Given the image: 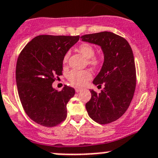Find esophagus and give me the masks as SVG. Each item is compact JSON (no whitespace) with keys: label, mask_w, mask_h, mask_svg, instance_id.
Wrapping results in <instances>:
<instances>
[{"label":"esophagus","mask_w":158,"mask_h":158,"mask_svg":"<svg viewBox=\"0 0 158 158\" xmlns=\"http://www.w3.org/2000/svg\"><path fill=\"white\" fill-rule=\"evenodd\" d=\"M76 89V93H79V92H80V91L81 90H82V88H79V87H76V89Z\"/></svg>","instance_id":"1"}]
</instances>
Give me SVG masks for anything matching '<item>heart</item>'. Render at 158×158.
Listing matches in <instances>:
<instances>
[{"label":"heart","instance_id":"obj_1","mask_svg":"<svg viewBox=\"0 0 158 158\" xmlns=\"http://www.w3.org/2000/svg\"><path fill=\"white\" fill-rule=\"evenodd\" d=\"M78 51L82 54L86 59H89V63L93 66L99 65L101 60L100 57H94L95 50L91 44L88 43H82L78 47ZM69 54L66 53L63 57V63L66 64L69 59ZM92 75L87 70L85 71H76L73 70L70 72L68 75V79L72 84L75 86H82L86 83L88 80L91 79Z\"/></svg>","mask_w":158,"mask_h":158}]
</instances>
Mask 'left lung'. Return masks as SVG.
Listing matches in <instances>:
<instances>
[{
  "label": "left lung",
  "mask_w": 158,
  "mask_h": 158,
  "mask_svg": "<svg viewBox=\"0 0 158 158\" xmlns=\"http://www.w3.org/2000/svg\"><path fill=\"white\" fill-rule=\"evenodd\" d=\"M82 41L100 46L104 54L102 68L93 81L100 94L90 89L91 99L86 104L89 117L99 124H108L122 117L133 97L135 66L132 48L125 38L110 32L81 36Z\"/></svg>",
  "instance_id": "8db88e82"
}]
</instances>
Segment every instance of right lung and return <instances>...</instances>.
I'll return each instance as SVG.
<instances>
[{
    "label": "right lung",
    "mask_w": 158,
    "mask_h": 158,
    "mask_svg": "<svg viewBox=\"0 0 158 158\" xmlns=\"http://www.w3.org/2000/svg\"><path fill=\"white\" fill-rule=\"evenodd\" d=\"M79 36L40 35L28 43L18 57L15 78L18 93L26 114L36 123L54 127L65 120L75 89H54L56 76L62 75L63 57Z\"/></svg>",
    "instance_id": "obj_1"
}]
</instances>
